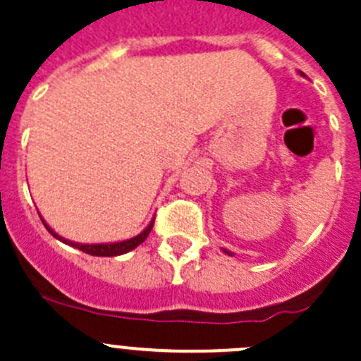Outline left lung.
I'll return each mask as SVG.
<instances>
[{
	"label": "left lung",
	"instance_id": "obj_1",
	"mask_svg": "<svg viewBox=\"0 0 361 361\" xmlns=\"http://www.w3.org/2000/svg\"><path fill=\"white\" fill-rule=\"evenodd\" d=\"M224 252H228V255H230V251H224Z\"/></svg>",
	"mask_w": 361,
	"mask_h": 361
}]
</instances>
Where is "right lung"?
<instances>
[{
	"label": "right lung",
	"instance_id": "1",
	"mask_svg": "<svg viewBox=\"0 0 361 361\" xmlns=\"http://www.w3.org/2000/svg\"><path fill=\"white\" fill-rule=\"evenodd\" d=\"M42 223L45 224V228H47V230L51 231V233L54 235L56 238H59V240H63L64 244L73 245V247L80 249V251L87 252V255H91V256H119V255H124V252H130L131 249H135V247H137V245H140L142 242H144L145 238H147V235L151 233L152 226H154V219H152L151 224H149V226L145 228V230L142 231L140 235H137V237L130 238V240L116 242V244H92V245H89V244H75V242L66 240V238L59 237V235L56 233V231H52L51 228H49V224L45 223L44 219H42Z\"/></svg>",
	"mask_w": 361,
	"mask_h": 361
}]
</instances>
